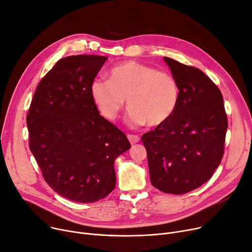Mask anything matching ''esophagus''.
<instances>
[{"label": "esophagus", "mask_w": 252, "mask_h": 252, "mask_svg": "<svg viewBox=\"0 0 252 252\" xmlns=\"http://www.w3.org/2000/svg\"><path fill=\"white\" fill-rule=\"evenodd\" d=\"M127 137H128V139H129V141H130V143H131V144H135V143H137V142L140 140L139 136H137V135L128 134V135H127Z\"/></svg>", "instance_id": "1"}]
</instances>
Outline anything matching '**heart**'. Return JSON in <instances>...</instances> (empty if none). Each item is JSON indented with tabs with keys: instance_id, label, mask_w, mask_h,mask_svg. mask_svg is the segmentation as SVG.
Segmentation results:
<instances>
[{
	"instance_id": "obj_1",
	"label": "heart",
	"mask_w": 252,
	"mask_h": 252,
	"mask_svg": "<svg viewBox=\"0 0 252 252\" xmlns=\"http://www.w3.org/2000/svg\"><path fill=\"white\" fill-rule=\"evenodd\" d=\"M91 95L99 113L114 121L130 107L127 119L132 126L158 127L173 117L179 103V85L170 72L135 61H127L110 70V79L94 78Z\"/></svg>"
}]
</instances>
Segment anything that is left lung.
Returning <instances> with one entry per match:
<instances>
[{"instance_id": "left-lung-1", "label": "left lung", "mask_w": 252, "mask_h": 252, "mask_svg": "<svg viewBox=\"0 0 252 252\" xmlns=\"http://www.w3.org/2000/svg\"><path fill=\"white\" fill-rule=\"evenodd\" d=\"M179 85L171 119L141 136L154 187L184 194L209 181L220 166L228 128L224 99L210 77L193 66L164 57Z\"/></svg>"}]
</instances>
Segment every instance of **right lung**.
<instances>
[{"mask_svg": "<svg viewBox=\"0 0 252 252\" xmlns=\"http://www.w3.org/2000/svg\"><path fill=\"white\" fill-rule=\"evenodd\" d=\"M107 57L60 59L40 80L26 123L31 149L43 179L61 196L95 202L116 186L115 159L131 144L99 115L91 83Z\"/></svg>", "mask_w": 252, "mask_h": 252, "instance_id": "1", "label": "right lung"}]
</instances>
